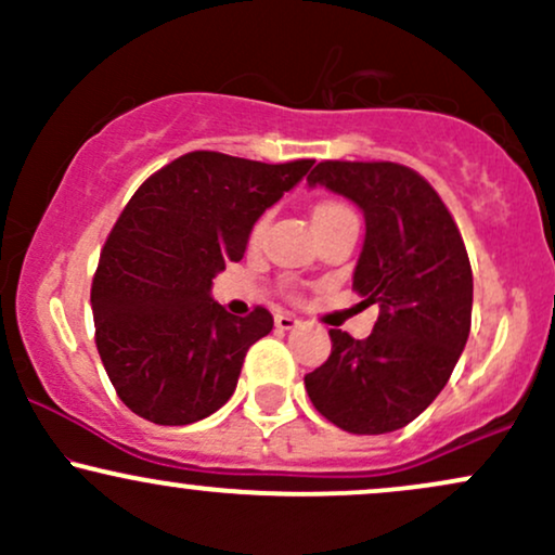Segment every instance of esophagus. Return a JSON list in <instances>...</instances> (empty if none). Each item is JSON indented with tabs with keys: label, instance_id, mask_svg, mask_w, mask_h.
<instances>
[{
	"label": "esophagus",
	"instance_id": "34e87169",
	"mask_svg": "<svg viewBox=\"0 0 555 555\" xmlns=\"http://www.w3.org/2000/svg\"><path fill=\"white\" fill-rule=\"evenodd\" d=\"M299 318H295V315H289V313H279L276 315V328L279 331H292V328H297L299 326Z\"/></svg>",
	"mask_w": 555,
	"mask_h": 555
}]
</instances>
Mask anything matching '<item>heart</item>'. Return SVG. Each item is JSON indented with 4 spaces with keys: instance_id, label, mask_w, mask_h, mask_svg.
Segmentation results:
<instances>
[{
    "instance_id": "heart-1",
    "label": "heart",
    "mask_w": 555,
    "mask_h": 555,
    "mask_svg": "<svg viewBox=\"0 0 555 555\" xmlns=\"http://www.w3.org/2000/svg\"><path fill=\"white\" fill-rule=\"evenodd\" d=\"M344 211H349V208H344L341 203H321V206L315 208V214H313V221H315V219H321V216H331V214H344ZM260 229H263V221H260V224L256 227V234H260Z\"/></svg>"
}]
</instances>
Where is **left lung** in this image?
<instances>
[{
    "label": "left lung",
    "mask_w": 555,
    "mask_h": 555,
    "mask_svg": "<svg viewBox=\"0 0 555 555\" xmlns=\"http://www.w3.org/2000/svg\"><path fill=\"white\" fill-rule=\"evenodd\" d=\"M308 184L362 211L352 286L360 305H378V321L365 341L331 328L328 360L305 375V388L341 430H399L441 393L467 344L473 269L462 234L436 190L401 164L321 162Z\"/></svg>",
    "instance_id": "obj_1"
}]
</instances>
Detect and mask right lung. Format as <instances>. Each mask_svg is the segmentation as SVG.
Wrapping results in <instances>:
<instances>
[{
    "label": "right lung",
    "instance_id": "obj_1",
    "mask_svg": "<svg viewBox=\"0 0 555 555\" xmlns=\"http://www.w3.org/2000/svg\"><path fill=\"white\" fill-rule=\"evenodd\" d=\"M313 162L260 164L193 151L156 171L114 224L91 286L95 347L119 399L156 425L214 415L247 349L273 328L266 308L227 313L214 276L245 256L266 208Z\"/></svg>",
    "mask_w": 555,
    "mask_h": 555
}]
</instances>
